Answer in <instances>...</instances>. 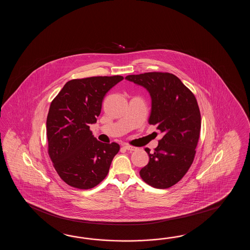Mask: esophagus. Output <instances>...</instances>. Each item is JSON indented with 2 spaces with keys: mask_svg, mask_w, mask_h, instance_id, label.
Instances as JSON below:
<instances>
[{
  "mask_svg": "<svg viewBox=\"0 0 250 250\" xmlns=\"http://www.w3.org/2000/svg\"><path fill=\"white\" fill-rule=\"evenodd\" d=\"M124 148L127 150V151H129V152H132V151H136V150H138V147H135V146H129V145H125V146H124Z\"/></svg>",
  "mask_w": 250,
  "mask_h": 250,
  "instance_id": "34e87169",
  "label": "esophagus"
}]
</instances>
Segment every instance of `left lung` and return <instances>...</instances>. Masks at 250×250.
<instances>
[{
    "label": "left lung",
    "instance_id": "left-lung-1",
    "mask_svg": "<svg viewBox=\"0 0 250 250\" xmlns=\"http://www.w3.org/2000/svg\"><path fill=\"white\" fill-rule=\"evenodd\" d=\"M128 81L148 91L152 108L149 124L164 133L154 153L146 148L149 163L139 174L156 188H167L181 181L191 166L200 135L201 115L197 99L175 75L146 72L128 75Z\"/></svg>",
    "mask_w": 250,
    "mask_h": 250
}]
</instances>
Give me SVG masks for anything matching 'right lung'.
<instances>
[{
  "label": "right lung",
  "mask_w": 250,
  "mask_h": 250,
  "mask_svg": "<svg viewBox=\"0 0 250 250\" xmlns=\"http://www.w3.org/2000/svg\"><path fill=\"white\" fill-rule=\"evenodd\" d=\"M123 80L122 76H105L69 80L51 103L46 120L48 154L69 186L89 189L108 174L120 146L98 141L89 126L96 123L107 92Z\"/></svg>",
  "instance_id": "add662e5"
}]
</instances>
